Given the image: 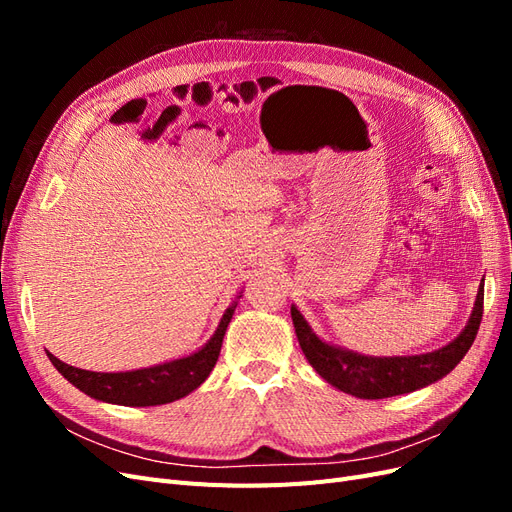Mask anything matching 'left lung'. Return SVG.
<instances>
[{
	"instance_id": "obj_1",
	"label": "left lung",
	"mask_w": 512,
	"mask_h": 512,
	"mask_svg": "<svg viewBox=\"0 0 512 512\" xmlns=\"http://www.w3.org/2000/svg\"><path fill=\"white\" fill-rule=\"evenodd\" d=\"M483 299L485 288L480 284L472 316L459 337L436 352L416 356H363L335 348L316 337L294 305L290 307V316L305 359L324 380L354 397L384 399L423 389L455 369L478 333L480 320H483Z\"/></svg>"
}]
</instances>
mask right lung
Instances as JSON below:
<instances>
[{"label":"right lung","instance_id":"1","mask_svg":"<svg viewBox=\"0 0 512 512\" xmlns=\"http://www.w3.org/2000/svg\"><path fill=\"white\" fill-rule=\"evenodd\" d=\"M235 307L237 303H232L226 309V314L218 324V331L213 333V337L198 352L185 356V359H177L156 367L119 371V374H100V371L72 367L59 361L51 352L46 354H49V359L57 367L59 374L89 397L106 401V404L132 408L162 406L192 393L207 380L211 369L218 363L222 339L232 314H235Z\"/></svg>","mask_w":512,"mask_h":512}]
</instances>
